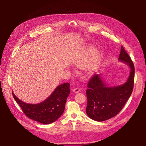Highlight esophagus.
<instances>
[{"label": "esophagus", "instance_id": "esophagus-1", "mask_svg": "<svg viewBox=\"0 0 146 146\" xmlns=\"http://www.w3.org/2000/svg\"><path fill=\"white\" fill-rule=\"evenodd\" d=\"M73 91L74 92V93H78L80 91V88H74Z\"/></svg>", "mask_w": 146, "mask_h": 146}]
</instances>
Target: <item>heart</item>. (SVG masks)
<instances>
[{"label":"heart","mask_w":146,"mask_h":146,"mask_svg":"<svg viewBox=\"0 0 146 146\" xmlns=\"http://www.w3.org/2000/svg\"><path fill=\"white\" fill-rule=\"evenodd\" d=\"M102 58L103 51L101 49H95L94 46H88L83 54L74 61V65L77 68H86L87 72L92 73L99 67Z\"/></svg>","instance_id":"obj_1"}]
</instances>
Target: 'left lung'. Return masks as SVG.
Segmentation results:
<instances>
[{
  "mask_svg": "<svg viewBox=\"0 0 146 146\" xmlns=\"http://www.w3.org/2000/svg\"><path fill=\"white\" fill-rule=\"evenodd\" d=\"M118 61L130 69L129 75L123 84L109 86L101 74H95L89 81L86 113L93 120L103 121L119 113L131 96L134 83L135 68L133 62L123 47L121 48Z\"/></svg>",
  "mask_w": 146,
  "mask_h": 146,
  "instance_id": "1",
  "label": "left lung"
}]
</instances>
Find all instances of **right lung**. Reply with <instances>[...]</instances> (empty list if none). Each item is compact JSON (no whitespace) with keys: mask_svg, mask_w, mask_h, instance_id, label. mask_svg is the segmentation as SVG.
Masks as SVG:
<instances>
[{"mask_svg":"<svg viewBox=\"0 0 146 146\" xmlns=\"http://www.w3.org/2000/svg\"><path fill=\"white\" fill-rule=\"evenodd\" d=\"M70 84L64 83L56 87L44 101L36 104L25 103L18 99L12 92L17 103L29 118L41 123L48 124L56 121L64 113L66 99L70 94Z\"/></svg>","mask_w":146,"mask_h":146,"instance_id":"add662e5","label":"right lung"}]
</instances>
